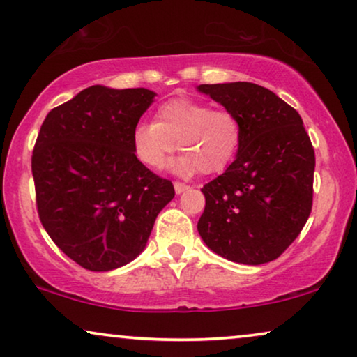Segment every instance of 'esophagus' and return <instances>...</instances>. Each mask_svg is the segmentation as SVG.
Wrapping results in <instances>:
<instances>
[{
  "instance_id": "34e87169",
  "label": "esophagus",
  "mask_w": 357,
  "mask_h": 357,
  "mask_svg": "<svg viewBox=\"0 0 357 357\" xmlns=\"http://www.w3.org/2000/svg\"><path fill=\"white\" fill-rule=\"evenodd\" d=\"M174 188H175V193H183L185 192V190H188L190 187H188V185H185V183H182V182H175L174 183Z\"/></svg>"
}]
</instances>
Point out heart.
I'll return each mask as SVG.
<instances>
[{"label": "heart", "instance_id": "b5f03b06", "mask_svg": "<svg viewBox=\"0 0 357 357\" xmlns=\"http://www.w3.org/2000/svg\"><path fill=\"white\" fill-rule=\"evenodd\" d=\"M177 143L183 155L172 164L174 172L219 174L238 153L242 123L231 110L177 97L160 104L154 121L136 125L131 135L136 158L149 169L162 167Z\"/></svg>", "mask_w": 357, "mask_h": 357}]
</instances>
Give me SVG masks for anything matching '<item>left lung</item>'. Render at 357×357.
I'll use <instances>...</instances> for the list:
<instances>
[{
    "mask_svg": "<svg viewBox=\"0 0 357 357\" xmlns=\"http://www.w3.org/2000/svg\"><path fill=\"white\" fill-rule=\"evenodd\" d=\"M242 123L236 160L204 185L198 221L204 243L227 260H276L299 236L312 211L315 153L297 110L253 82L202 84Z\"/></svg>",
    "mask_w": 357,
    "mask_h": 357,
    "instance_id": "obj_1",
    "label": "left lung"
}]
</instances>
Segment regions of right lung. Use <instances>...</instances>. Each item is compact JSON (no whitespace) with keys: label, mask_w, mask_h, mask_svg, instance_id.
Returning <instances> with one entry per match:
<instances>
[{"label":"right lung","mask_w":357,"mask_h":357,"mask_svg":"<svg viewBox=\"0 0 357 357\" xmlns=\"http://www.w3.org/2000/svg\"><path fill=\"white\" fill-rule=\"evenodd\" d=\"M154 96L144 87L91 86L48 112L38 131L32 153L38 218L56 247L86 270L135 260L175 195L131 144Z\"/></svg>","instance_id":"obj_1"}]
</instances>
